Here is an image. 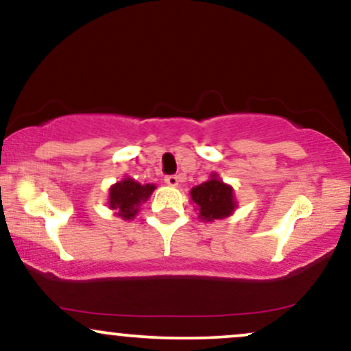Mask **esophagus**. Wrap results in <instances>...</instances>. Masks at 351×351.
Segmentation results:
<instances>
[{
  "instance_id": "34e87169",
  "label": "esophagus",
  "mask_w": 351,
  "mask_h": 351,
  "mask_svg": "<svg viewBox=\"0 0 351 351\" xmlns=\"http://www.w3.org/2000/svg\"><path fill=\"white\" fill-rule=\"evenodd\" d=\"M178 176L176 175H167L165 176V183L168 184V186H178Z\"/></svg>"
}]
</instances>
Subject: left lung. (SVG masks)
<instances>
[{"label": "left lung", "instance_id": "1", "mask_svg": "<svg viewBox=\"0 0 351 351\" xmlns=\"http://www.w3.org/2000/svg\"><path fill=\"white\" fill-rule=\"evenodd\" d=\"M191 198L198 204L199 217L203 221L219 219L232 213L236 203L232 188L217 180L215 175L206 183L199 184L191 189Z\"/></svg>", "mask_w": 351, "mask_h": 351}]
</instances>
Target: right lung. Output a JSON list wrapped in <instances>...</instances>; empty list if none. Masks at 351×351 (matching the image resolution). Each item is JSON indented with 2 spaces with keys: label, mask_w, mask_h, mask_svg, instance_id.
Returning <instances> with one entry per match:
<instances>
[{
  "label": "right lung",
  "mask_w": 351,
  "mask_h": 351,
  "mask_svg": "<svg viewBox=\"0 0 351 351\" xmlns=\"http://www.w3.org/2000/svg\"><path fill=\"white\" fill-rule=\"evenodd\" d=\"M153 189L155 184H140L134 180L125 178L110 188L108 206L117 209V215L123 219H132L138 211L140 203L150 198Z\"/></svg>",
  "instance_id": "add662e5"
}]
</instances>
